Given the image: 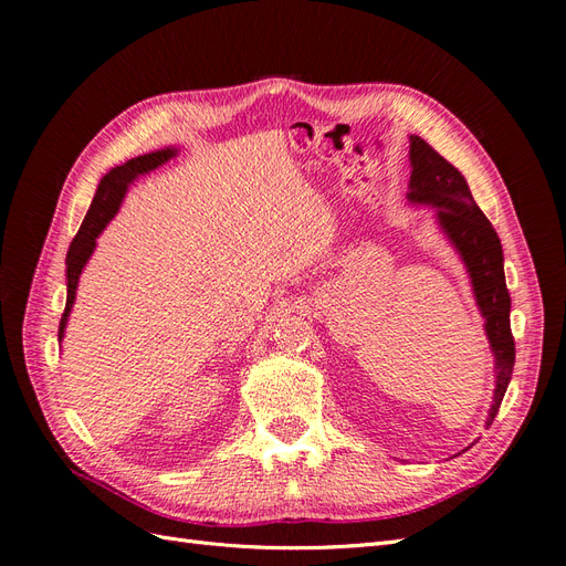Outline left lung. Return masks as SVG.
Returning <instances> with one entry per match:
<instances>
[{"label":"left lung","mask_w":566,"mask_h":566,"mask_svg":"<svg viewBox=\"0 0 566 566\" xmlns=\"http://www.w3.org/2000/svg\"><path fill=\"white\" fill-rule=\"evenodd\" d=\"M408 160L410 181L406 200L408 205L434 210L437 227L468 269L479 314L484 316L495 373L493 401L486 418L489 427L499 413L512 368H515V339L510 331V293L505 285L501 238L479 210L465 177L416 134H410Z\"/></svg>","instance_id":"obj_1"}]
</instances>
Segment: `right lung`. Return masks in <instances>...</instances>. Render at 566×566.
Segmentation results:
<instances>
[{
  "mask_svg": "<svg viewBox=\"0 0 566 566\" xmlns=\"http://www.w3.org/2000/svg\"><path fill=\"white\" fill-rule=\"evenodd\" d=\"M177 156H179V148L165 146L160 150L146 153V156L132 158L125 165L113 167L111 172L98 181V188H96L94 200H92L90 210H87V217H84L77 235L73 238L71 250H67V254H65L67 297H65V312H63L61 323H59V342H63L67 316H71L73 304H75V293H77V283H80V276H82V269L87 266L90 256L96 250V238L101 235V231L108 227V221L117 214L119 205H123V200H125V196L129 191V186L134 184V179H139L142 175L153 172V169H158L160 165L169 163V160L177 158Z\"/></svg>",
  "mask_w": 566,
  "mask_h": 566,
  "instance_id": "obj_1",
  "label": "right lung"
}]
</instances>
